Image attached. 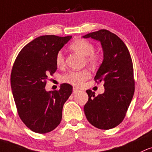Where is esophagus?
<instances>
[{
  "label": "esophagus",
  "mask_w": 152,
  "mask_h": 152,
  "mask_svg": "<svg viewBox=\"0 0 152 152\" xmlns=\"http://www.w3.org/2000/svg\"><path fill=\"white\" fill-rule=\"evenodd\" d=\"M79 90L77 89V88H73V94H77L78 92H79Z\"/></svg>",
  "instance_id": "34e87169"
}]
</instances>
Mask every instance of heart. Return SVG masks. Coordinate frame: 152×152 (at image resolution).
I'll return each mask as SVG.
<instances>
[{
    "label": "heart",
    "mask_w": 152,
    "mask_h": 152,
    "mask_svg": "<svg viewBox=\"0 0 152 152\" xmlns=\"http://www.w3.org/2000/svg\"><path fill=\"white\" fill-rule=\"evenodd\" d=\"M70 48L75 53L85 57L86 62L92 66H96L100 62V56L94 53V47L89 42L79 39L73 41ZM56 65L58 67H63L65 64L64 56L62 52H58L56 58ZM91 73L88 69L81 71H71L63 76V81L75 86H81L85 81L89 79Z\"/></svg>",
    "instance_id": "obj_1"
}]
</instances>
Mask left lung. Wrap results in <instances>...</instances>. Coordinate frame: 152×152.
<instances>
[{"label": "left lung", "mask_w": 152, "mask_h": 152, "mask_svg": "<svg viewBox=\"0 0 152 152\" xmlns=\"http://www.w3.org/2000/svg\"><path fill=\"white\" fill-rule=\"evenodd\" d=\"M82 37L100 42L103 61L94 79L102 81L104 86V93L97 96L91 90H86L89 99L84 107L85 115L94 127L111 129L124 119L134 94L131 55L124 42L108 30H99Z\"/></svg>", "instance_id": "left-lung-1"}]
</instances>
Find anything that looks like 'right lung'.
<instances>
[{
  "instance_id": "right-lung-1",
  "label": "right lung",
  "mask_w": 152,
  "mask_h": 152,
  "mask_svg": "<svg viewBox=\"0 0 152 152\" xmlns=\"http://www.w3.org/2000/svg\"><path fill=\"white\" fill-rule=\"evenodd\" d=\"M72 36L44 35L30 42L20 51L11 75V86L18 113L32 131L46 133L62 119V110L73 91L62 84L59 91H47L46 80L57 70L56 55Z\"/></svg>"
}]
</instances>
